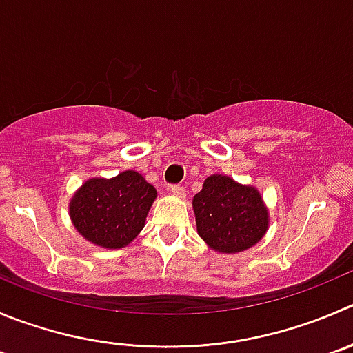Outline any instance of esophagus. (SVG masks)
Segmentation results:
<instances>
[{
	"instance_id": "1",
	"label": "esophagus",
	"mask_w": 353,
	"mask_h": 353,
	"mask_svg": "<svg viewBox=\"0 0 353 353\" xmlns=\"http://www.w3.org/2000/svg\"><path fill=\"white\" fill-rule=\"evenodd\" d=\"M168 190H170V192L173 194V196H176V197L185 196V189H183V187H180V185H170V187H168Z\"/></svg>"
}]
</instances>
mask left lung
<instances>
[{
  "label": "left lung",
  "instance_id": "obj_1",
  "mask_svg": "<svg viewBox=\"0 0 353 353\" xmlns=\"http://www.w3.org/2000/svg\"><path fill=\"white\" fill-rule=\"evenodd\" d=\"M197 232L218 253H241L263 237L268 213L254 187L211 174L194 196Z\"/></svg>",
  "mask_w": 353,
  "mask_h": 353
}]
</instances>
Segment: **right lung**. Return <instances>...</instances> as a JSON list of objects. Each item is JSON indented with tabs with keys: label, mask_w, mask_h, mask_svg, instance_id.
I'll use <instances>...</instances> for the list:
<instances>
[{
	"label": "right lung",
	"mask_w": 353,
	"mask_h": 353,
	"mask_svg": "<svg viewBox=\"0 0 353 353\" xmlns=\"http://www.w3.org/2000/svg\"><path fill=\"white\" fill-rule=\"evenodd\" d=\"M156 189L137 171L92 179L70 201V218L85 239L102 248H123L143 229Z\"/></svg>",
	"instance_id": "add662e5"
}]
</instances>
